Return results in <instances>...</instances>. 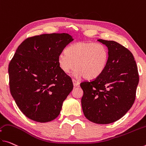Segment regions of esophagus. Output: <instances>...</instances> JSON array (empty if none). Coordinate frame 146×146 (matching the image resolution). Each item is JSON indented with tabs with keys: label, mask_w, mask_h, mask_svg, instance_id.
I'll return each instance as SVG.
<instances>
[{
	"label": "esophagus",
	"mask_w": 146,
	"mask_h": 146,
	"mask_svg": "<svg viewBox=\"0 0 146 146\" xmlns=\"http://www.w3.org/2000/svg\"><path fill=\"white\" fill-rule=\"evenodd\" d=\"M72 82H73V85H74V87H78V86H79V85H80V82H78L77 80H74V79H73V80H72Z\"/></svg>",
	"instance_id": "34e87169"
}]
</instances>
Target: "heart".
<instances>
[{
    "label": "heart",
    "mask_w": 146,
    "mask_h": 146,
    "mask_svg": "<svg viewBox=\"0 0 146 146\" xmlns=\"http://www.w3.org/2000/svg\"><path fill=\"white\" fill-rule=\"evenodd\" d=\"M108 59V50L104 45L80 42L70 45L66 52L60 53L57 57V63L62 72H70L76 66L74 76L93 80L102 74Z\"/></svg>",
    "instance_id": "b5f03b06"
}]
</instances>
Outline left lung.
I'll return each mask as SVG.
<instances>
[{
  "label": "left lung",
  "mask_w": 146,
  "mask_h": 146,
  "mask_svg": "<svg viewBox=\"0 0 146 146\" xmlns=\"http://www.w3.org/2000/svg\"><path fill=\"white\" fill-rule=\"evenodd\" d=\"M108 49L109 59L101 75L80 84L83 112L90 121L109 124L126 114L134 104L139 75L133 55L112 40H97Z\"/></svg>",
  "instance_id": "1"
}]
</instances>
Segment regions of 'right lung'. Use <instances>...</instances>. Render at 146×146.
Instances as JSON below:
<instances>
[{
  "mask_svg": "<svg viewBox=\"0 0 146 146\" xmlns=\"http://www.w3.org/2000/svg\"><path fill=\"white\" fill-rule=\"evenodd\" d=\"M73 40L67 33L28 38L11 60V95L20 110L31 120L46 123L55 119L72 90V81L60 70L57 57Z\"/></svg>",
  "mask_w": 146,
  "mask_h": 146,
  "instance_id": "right-lung-1",
  "label": "right lung"
}]
</instances>
